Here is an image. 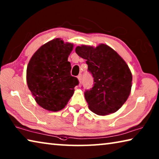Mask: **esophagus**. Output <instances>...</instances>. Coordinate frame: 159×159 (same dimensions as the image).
<instances>
[{"instance_id":"esophagus-1","label":"esophagus","mask_w":159,"mask_h":159,"mask_svg":"<svg viewBox=\"0 0 159 159\" xmlns=\"http://www.w3.org/2000/svg\"><path fill=\"white\" fill-rule=\"evenodd\" d=\"M77 78H78V80H79V84H80V83H81V82H82V76H81V75H79V76H77Z\"/></svg>"}]
</instances>
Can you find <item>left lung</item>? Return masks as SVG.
Masks as SVG:
<instances>
[{"label":"left lung","mask_w":159,"mask_h":159,"mask_svg":"<svg viewBox=\"0 0 159 159\" xmlns=\"http://www.w3.org/2000/svg\"><path fill=\"white\" fill-rule=\"evenodd\" d=\"M79 57L86 60L94 86L85 93L91 111L99 116L115 113L130 94L133 76L124 60L107 45L97 47L82 45L76 48Z\"/></svg>","instance_id":"obj_1"}]
</instances>
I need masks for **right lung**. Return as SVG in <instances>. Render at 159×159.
Returning a JSON list of instances; mask_svg holds the SVG:
<instances>
[{
	"instance_id": "1",
	"label": "right lung",
	"mask_w": 159,
	"mask_h": 159,
	"mask_svg": "<svg viewBox=\"0 0 159 159\" xmlns=\"http://www.w3.org/2000/svg\"><path fill=\"white\" fill-rule=\"evenodd\" d=\"M74 44L55 39L40 47L26 69V83L36 103L50 111L64 109L74 95L77 78L71 76L68 57Z\"/></svg>"
}]
</instances>
